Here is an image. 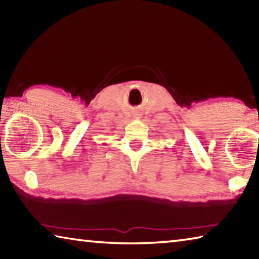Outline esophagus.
I'll use <instances>...</instances> for the list:
<instances>
[{"label": "esophagus", "instance_id": "esophagus-1", "mask_svg": "<svg viewBox=\"0 0 259 259\" xmlns=\"http://www.w3.org/2000/svg\"><path fill=\"white\" fill-rule=\"evenodd\" d=\"M136 116H139V114H138V115H136Z\"/></svg>", "mask_w": 259, "mask_h": 259}]
</instances>
